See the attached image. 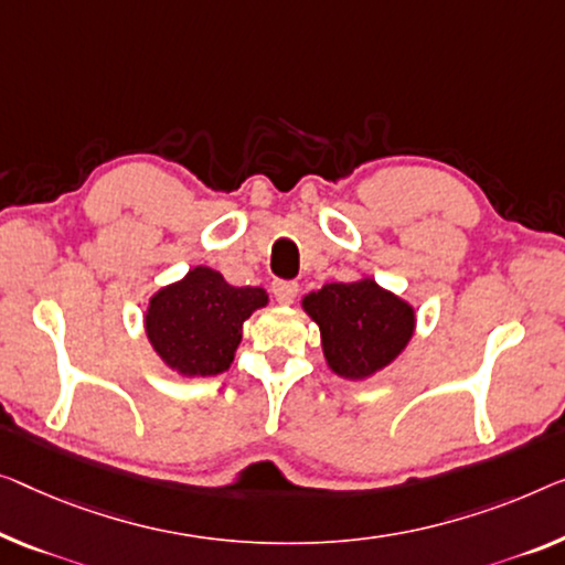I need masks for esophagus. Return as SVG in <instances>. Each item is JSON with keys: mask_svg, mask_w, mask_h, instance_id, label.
<instances>
[{"mask_svg": "<svg viewBox=\"0 0 565 565\" xmlns=\"http://www.w3.org/2000/svg\"><path fill=\"white\" fill-rule=\"evenodd\" d=\"M271 291H274V297H276V301H279V305H291L294 297H297V294H299V284L297 281L276 279L271 284Z\"/></svg>", "mask_w": 565, "mask_h": 565, "instance_id": "obj_1", "label": "esophagus"}]
</instances>
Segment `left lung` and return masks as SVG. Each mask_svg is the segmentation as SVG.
Masks as SVG:
<instances>
[{"instance_id": "left-lung-1", "label": "left lung", "mask_w": 565, "mask_h": 565, "mask_svg": "<svg viewBox=\"0 0 565 565\" xmlns=\"http://www.w3.org/2000/svg\"><path fill=\"white\" fill-rule=\"evenodd\" d=\"M301 307L319 324L327 365L344 381H365L391 365L416 327L414 307L375 279L324 284Z\"/></svg>"}]
</instances>
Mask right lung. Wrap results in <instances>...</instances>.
<instances>
[{"label": "right lung", "mask_w": 565, "mask_h": 565, "mask_svg": "<svg viewBox=\"0 0 565 565\" xmlns=\"http://www.w3.org/2000/svg\"><path fill=\"white\" fill-rule=\"evenodd\" d=\"M266 305L260 286H233L215 268L195 266L149 299L147 337L162 363L180 375H217L233 363L243 322Z\"/></svg>", "instance_id": "1"}]
</instances>
